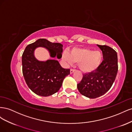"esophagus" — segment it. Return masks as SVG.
I'll use <instances>...</instances> for the list:
<instances>
[{
    "label": "esophagus",
    "instance_id": "esophagus-1",
    "mask_svg": "<svg viewBox=\"0 0 132 132\" xmlns=\"http://www.w3.org/2000/svg\"><path fill=\"white\" fill-rule=\"evenodd\" d=\"M75 69H70V74H73L74 72H75Z\"/></svg>",
    "mask_w": 132,
    "mask_h": 132
}]
</instances>
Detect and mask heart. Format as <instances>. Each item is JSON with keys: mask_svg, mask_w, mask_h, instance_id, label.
I'll use <instances>...</instances> for the list:
<instances>
[{"mask_svg": "<svg viewBox=\"0 0 132 132\" xmlns=\"http://www.w3.org/2000/svg\"><path fill=\"white\" fill-rule=\"evenodd\" d=\"M62 59L68 64L79 63V68L82 72L90 74L94 72L101 65L103 55L100 51L80 47L72 49L69 54L67 52H63Z\"/></svg>", "mask_w": 132, "mask_h": 132, "instance_id": "heart-1", "label": "heart"}]
</instances>
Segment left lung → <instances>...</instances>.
I'll return each mask as SVG.
<instances>
[{
	"label": "left lung",
	"instance_id": "8db88e82",
	"mask_svg": "<svg viewBox=\"0 0 132 132\" xmlns=\"http://www.w3.org/2000/svg\"><path fill=\"white\" fill-rule=\"evenodd\" d=\"M97 46L102 52L103 61L94 72L84 74L81 81L77 85L80 93L90 98L98 97L109 91L118 71L116 52L107 46Z\"/></svg>",
	"mask_w": 132,
	"mask_h": 132
}]
</instances>
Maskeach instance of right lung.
<instances>
[{
    "instance_id": "add662e5",
    "label": "right lung",
    "mask_w": 132,
    "mask_h": 132,
    "mask_svg": "<svg viewBox=\"0 0 132 132\" xmlns=\"http://www.w3.org/2000/svg\"><path fill=\"white\" fill-rule=\"evenodd\" d=\"M63 45L46 39H38L26 46L22 55V74L28 87L41 96L53 95L61 88L63 81L70 74V69H64L57 60L40 61L35 57V51L38 47L46 49L50 57L62 58Z\"/></svg>"
}]
</instances>
